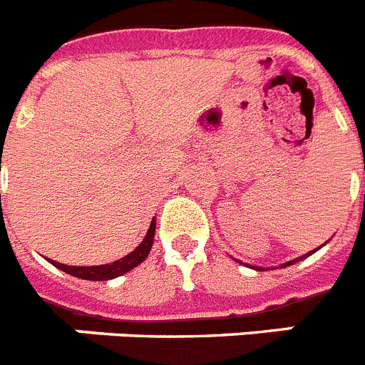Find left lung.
<instances>
[{"label": "left lung", "instance_id": "1", "mask_svg": "<svg viewBox=\"0 0 365 365\" xmlns=\"http://www.w3.org/2000/svg\"><path fill=\"white\" fill-rule=\"evenodd\" d=\"M314 251H310V253L308 255H312ZM308 255H304V257H308ZM304 257H301V258H304ZM301 258H297V260H292V262H286V264H282V266L280 267H286V266H292V264H295V262H299V260H301ZM257 269H260V267H257Z\"/></svg>", "mask_w": 365, "mask_h": 365}]
</instances>
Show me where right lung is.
Returning a JSON list of instances; mask_svg holds the SVG:
<instances>
[{"mask_svg":"<svg viewBox=\"0 0 365 365\" xmlns=\"http://www.w3.org/2000/svg\"><path fill=\"white\" fill-rule=\"evenodd\" d=\"M153 238H155V220L151 221V225H149L148 235H145L144 242L138 245V247L129 253L127 257L120 258L116 262L112 264H105V266H64V264H58L55 260H49L53 266H57L58 269L62 272H66L68 275H73V277H79V279H85V280H108V279H114V277H120L123 273L130 272L133 267H136L138 264H142L145 260V257L149 255L153 247Z\"/></svg>","mask_w":365,"mask_h":365,"instance_id":"1","label":"right lung"}]
</instances>
